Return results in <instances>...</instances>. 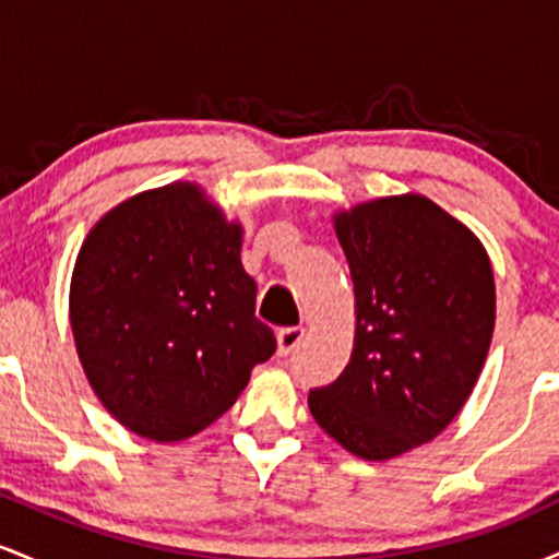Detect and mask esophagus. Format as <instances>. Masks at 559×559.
<instances>
[{"instance_id": "34e87169", "label": "esophagus", "mask_w": 559, "mask_h": 559, "mask_svg": "<svg viewBox=\"0 0 559 559\" xmlns=\"http://www.w3.org/2000/svg\"><path fill=\"white\" fill-rule=\"evenodd\" d=\"M301 338H305V329H301V325H288V329H281L278 331V355L281 357L292 355V352L301 344Z\"/></svg>"}]
</instances>
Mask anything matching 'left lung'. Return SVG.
I'll list each match as a JSON object with an SVG mask.
<instances>
[{
	"label": "left lung",
	"mask_w": 559,
	"mask_h": 559,
	"mask_svg": "<svg viewBox=\"0 0 559 559\" xmlns=\"http://www.w3.org/2000/svg\"><path fill=\"white\" fill-rule=\"evenodd\" d=\"M333 226L355 284V346L307 404L357 457H400L444 431L476 386L497 312L489 254L420 194L357 204Z\"/></svg>",
	"instance_id": "left-lung-1"
}]
</instances>
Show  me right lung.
Segmentation results:
<instances>
[{"label": "right lung", "instance_id": "1", "mask_svg": "<svg viewBox=\"0 0 559 559\" xmlns=\"http://www.w3.org/2000/svg\"><path fill=\"white\" fill-rule=\"evenodd\" d=\"M241 226L197 183L144 191L88 230L70 281L83 373L128 431L181 441L239 400L275 352L254 316Z\"/></svg>", "mask_w": 559, "mask_h": 559}]
</instances>
